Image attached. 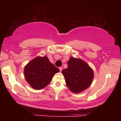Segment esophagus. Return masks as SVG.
<instances>
[{
  "mask_svg": "<svg viewBox=\"0 0 121 121\" xmlns=\"http://www.w3.org/2000/svg\"><path fill=\"white\" fill-rule=\"evenodd\" d=\"M59 69H60V71L61 72L62 70V67H60V68H59Z\"/></svg>",
  "mask_w": 121,
  "mask_h": 121,
  "instance_id": "esophagus-1",
  "label": "esophagus"
}]
</instances>
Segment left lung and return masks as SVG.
Wrapping results in <instances>:
<instances>
[{
    "mask_svg": "<svg viewBox=\"0 0 121 121\" xmlns=\"http://www.w3.org/2000/svg\"><path fill=\"white\" fill-rule=\"evenodd\" d=\"M66 85L74 93H79L91 86L94 72L85 61L71 57L68 61V68L62 70Z\"/></svg>",
    "mask_w": 121,
    "mask_h": 121,
    "instance_id": "8db88e82",
    "label": "left lung"
}]
</instances>
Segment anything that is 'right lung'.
<instances>
[{"label":"right lung","mask_w":121,"mask_h":121,"mask_svg":"<svg viewBox=\"0 0 121 121\" xmlns=\"http://www.w3.org/2000/svg\"><path fill=\"white\" fill-rule=\"evenodd\" d=\"M60 70L50 62L47 56H37L25 66L26 81L35 89H42L51 82L53 77Z\"/></svg>","instance_id":"add662e5"}]
</instances>
